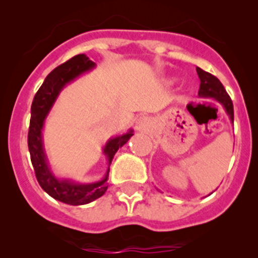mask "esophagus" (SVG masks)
<instances>
[{
  "label": "esophagus",
  "mask_w": 258,
  "mask_h": 258,
  "mask_svg": "<svg viewBox=\"0 0 258 258\" xmlns=\"http://www.w3.org/2000/svg\"><path fill=\"white\" fill-rule=\"evenodd\" d=\"M148 126H150V121H148L147 117H140L136 121V123H135V128L137 131H146Z\"/></svg>",
  "instance_id": "1"
}]
</instances>
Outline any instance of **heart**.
Segmentation results:
<instances>
[{"label":"heart","instance_id":"obj_1","mask_svg":"<svg viewBox=\"0 0 258 258\" xmlns=\"http://www.w3.org/2000/svg\"><path fill=\"white\" fill-rule=\"evenodd\" d=\"M175 82H176V80H167V81H166V83H167V85H173Z\"/></svg>","mask_w":258,"mask_h":258}]
</instances>
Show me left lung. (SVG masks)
<instances>
[{
	"instance_id": "1",
	"label": "left lung",
	"mask_w": 258,
	"mask_h": 258,
	"mask_svg": "<svg viewBox=\"0 0 258 258\" xmlns=\"http://www.w3.org/2000/svg\"><path fill=\"white\" fill-rule=\"evenodd\" d=\"M197 75H199L201 85H200L199 96L202 98H212V100L217 101L221 106L223 107L225 112L227 113L228 118H230L231 123H233V103L231 101L230 96L226 92L225 87L217 77L212 76L209 72L204 71L200 67L196 69Z\"/></svg>"
}]
</instances>
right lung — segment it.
Returning <instances> with one entry per match:
<instances>
[{
  "label": "right lung",
  "instance_id": "add662e5",
  "mask_svg": "<svg viewBox=\"0 0 258 258\" xmlns=\"http://www.w3.org/2000/svg\"><path fill=\"white\" fill-rule=\"evenodd\" d=\"M96 69V63L91 61L85 53L72 57L64 63L49 72L42 86L35 95L31 106V121L28 130V151L31 162L35 168L36 178L43 191L54 200L71 206L87 205L100 199L107 191V179L110 165L114 153L126 144L132 136L134 130L130 128L126 134L117 135L107 140L102 148V153L107 158V170L101 179L92 182H79L72 178L58 177L52 171L51 165L43 145V127L49 111L53 107L61 91L76 81L82 75L88 74Z\"/></svg>",
  "mask_w": 258,
  "mask_h": 258
}]
</instances>
